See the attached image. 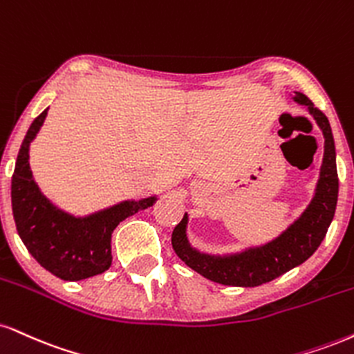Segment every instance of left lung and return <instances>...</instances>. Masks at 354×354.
<instances>
[{"instance_id": "obj_1", "label": "left lung", "mask_w": 354, "mask_h": 354, "mask_svg": "<svg viewBox=\"0 0 354 354\" xmlns=\"http://www.w3.org/2000/svg\"><path fill=\"white\" fill-rule=\"evenodd\" d=\"M293 99L308 107L325 136V155H323L320 180L315 198L300 219H297L275 241L227 257H214L194 250L186 239L188 216L185 214L171 234L174 252L186 266L212 282L231 285V287H257L270 282L305 262L325 239L328 227L333 221L336 201H338V171H336L335 140L330 122L305 93L297 92Z\"/></svg>"}]
</instances>
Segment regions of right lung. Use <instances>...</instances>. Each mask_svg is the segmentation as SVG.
Listing matches in <instances>:
<instances>
[{"instance_id": "obj_1", "label": "right lung", "mask_w": 354, "mask_h": 354, "mask_svg": "<svg viewBox=\"0 0 354 354\" xmlns=\"http://www.w3.org/2000/svg\"><path fill=\"white\" fill-rule=\"evenodd\" d=\"M48 110L34 118L19 148L11 181L12 216L29 254L50 274L74 282L109 269L113 229L129 216L153 206L156 198L120 203L88 218H74L54 207L41 194L29 168V145Z\"/></svg>"}]
</instances>
